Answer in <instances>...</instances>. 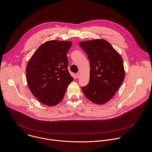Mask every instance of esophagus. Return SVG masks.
<instances>
[{"mask_svg":"<svg viewBox=\"0 0 152 152\" xmlns=\"http://www.w3.org/2000/svg\"><path fill=\"white\" fill-rule=\"evenodd\" d=\"M76 76L77 78H79V77H80V73H76Z\"/></svg>","mask_w":152,"mask_h":152,"instance_id":"34e87169","label":"esophagus"}]
</instances>
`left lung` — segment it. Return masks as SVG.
<instances>
[{
    "label": "left lung",
    "instance_id": "8db88e82",
    "mask_svg": "<svg viewBox=\"0 0 152 152\" xmlns=\"http://www.w3.org/2000/svg\"><path fill=\"white\" fill-rule=\"evenodd\" d=\"M79 46L86 53L91 68L89 83L82 91L94 103L103 104L114 96L125 78L122 58L106 40L83 41Z\"/></svg>",
    "mask_w": 152,
    "mask_h": 152
}]
</instances>
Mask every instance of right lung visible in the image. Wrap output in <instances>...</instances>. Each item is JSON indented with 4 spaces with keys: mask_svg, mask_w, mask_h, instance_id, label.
Masks as SVG:
<instances>
[{
    "mask_svg": "<svg viewBox=\"0 0 152 152\" xmlns=\"http://www.w3.org/2000/svg\"><path fill=\"white\" fill-rule=\"evenodd\" d=\"M70 41L49 40L40 45L27 63L28 88L39 102L54 106L63 99L73 78L68 71Z\"/></svg>",
    "mask_w": 152,
    "mask_h": 152,
    "instance_id": "add662e5",
    "label": "right lung"
}]
</instances>
